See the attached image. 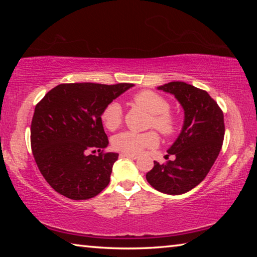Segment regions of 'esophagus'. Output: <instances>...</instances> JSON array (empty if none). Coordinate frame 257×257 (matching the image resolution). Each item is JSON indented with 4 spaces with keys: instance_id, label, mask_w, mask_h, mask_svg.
<instances>
[{
    "instance_id": "34e87169",
    "label": "esophagus",
    "mask_w": 257,
    "mask_h": 257,
    "mask_svg": "<svg viewBox=\"0 0 257 257\" xmlns=\"http://www.w3.org/2000/svg\"><path fill=\"white\" fill-rule=\"evenodd\" d=\"M121 158H129V159H133V160H136L138 159V155H135V154H128V153H121L120 154Z\"/></svg>"
}]
</instances>
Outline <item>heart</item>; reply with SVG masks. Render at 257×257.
Wrapping results in <instances>:
<instances>
[{
  "mask_svg": "<svg viewBox=\"0 0 257 257\" xmlns=\"http://www.w3.org/2000/svg\"><path fill=\"white\" fill-rule=\"evenodd\" d=\"M133 103L151 114L149 127L155 128L165 137L176 135L179 129V119L171 113L170 104L153 90H142L134 95ZM104 127L114 132L122 123V108L116 102L106 104L101 112ZM159 144V135L154 130L147 133L123 132L112 138V146L116 151L128 154H139L146 149H154Z\"/></svg>",
  "mask_w": 257,
  "mask_h": 257,
  "instance_id": "1",
  "label": "heart"
}]
</instances>
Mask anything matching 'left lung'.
Wrapping results in <instances>:
<instances>
[{
    "mask_svg": "<svg viewBox=\"0 0 257 257\" xmlns=\"http://www.w3.org/2000/svg\"><path fill=\"white\" fill-rule=\"evenodd\" d=\"M158 89L175 95L185 110V122L168 150L176 160L165 164L154 161L146 179L161 193L180 195L201 184L214 164L224 138L223 112L206 90L184 81L168 82Z\"/></svg>",
    "mask_w": 257,
    "mask_h": 257,
    "instance_id": "8db88e82",
    "label": "left lung"
}]
</instances>
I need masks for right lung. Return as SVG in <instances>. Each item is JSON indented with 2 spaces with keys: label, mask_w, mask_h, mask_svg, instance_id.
<instances>
[{
  "label": "right lung",
  "mask_w": 257,
  "mask_h": 257,
  "mask_svg": "<svg viewBox=\"0 0 257 257\" xmlns=\"http://www.w3.org/2000/svg\"><path fill=\"white\" fill-rule=\"evenodd\" d=\"M133 86L60 84L37 103L30 144L35 162L56 193L81 201L96 196L108 185L119 154L104 152L108 139L101 112Z\"/></svg>",
  "instance_id": "add662e5"
}]
</instances>
